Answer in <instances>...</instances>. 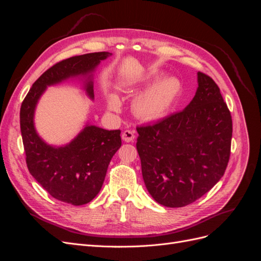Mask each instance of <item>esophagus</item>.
<instances>
[{
	"label": "esophagus",
	"mask_w": 261,
	"mask_h": 261,
	"mask_svg": "<svg viewBox=\"0 0 261 261\" xmlns=\"http://www.w3.org/2000/svg\"><path fill=\"white\" fill-rule=\"evenodd\" d=\"M134 138H135V135H134V133L132 130H124L123 134H122V139L124 141H126V143H130V141L134 140Z\"/></svg>",
	"instance_id": "1"
}]
</instances>
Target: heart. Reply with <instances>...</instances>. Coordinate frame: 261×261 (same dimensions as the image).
I'll use <instances>...</instances> for the list:
<instances>
[{
	"instance_id": "b5f03b06",
	"label": "heart",
	"mask_w": 261,
	"mask_h": 261,
	"mask_svg": "<svg viewBox=\"0 0 261 261\" xmlns=\"http://www.w3.org/2000/svg\"><path fill=\"white\" fill-rule=\"evenodd\" d=\"M161 74L160 72L150 73L147 76V81L156 80ZM180 91L181 82L179 78L171 75L161 77L134 99L133 111L144 121L160 120L174 106ZM107 103L111 111H117L121 108V101L114 94H109Z\"/></svg>"
}]
</instances>
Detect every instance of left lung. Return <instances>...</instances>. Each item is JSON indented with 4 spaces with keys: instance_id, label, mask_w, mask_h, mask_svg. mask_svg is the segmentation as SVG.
Returning <instances> with one entry per match:
<instances>
[{
    "instance_id": "1",
    "label": "left lung",
    "mask_w": 261,
    "mask_h": 261,
    "mask_svg": "<svg viewBox=\"0 0 261 261\" xmlns=\"http://www.w3.org/2000/svg\"><path fill=\"white\" fill-rule=\"evenodd\" d=\"M195 97L183 111L137 127L145 185L165 207L196 201L223 176L230 159L232 117L218 85L197 73Z\"/></svg>"
}]
</instances>
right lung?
<instances>
[{
    "label": "right lung",
    "instance_id": "1",
    "mask_svg": "<svg viewBox=\"0 0 261 261\" xmlns=\"http://www.w3.org/2000/svg\"><path fill=\"white\" fill-rule=\"evenodd\" d=\"M112 53L96 52L61 61L38 78L20 108V132L30 174L53 198L73 206L90 202L103 184L112 156L122 145L121 130H107L88 122L66 145L53 146L37 133L35 112L50 86L78 80L94 99L93 73Z\"/></svg>",
    "mask_w": 261,
    "mask_h": 261
}]
</instances>
